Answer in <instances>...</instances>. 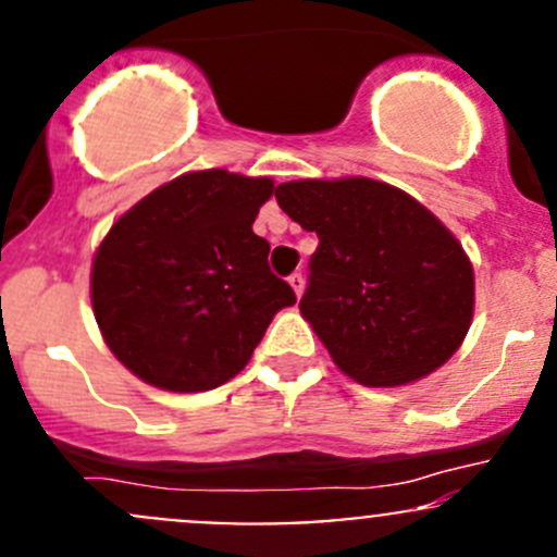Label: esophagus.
<instances>
[{
    "instance_id": "esophagus-1",
    "label": "esophagus",
    "mask_w": 557,
    "mask_h": 557,
    "mask_svg": "<svg viewBox=\"0 0 557 557\" xmlns=\"http://www.w3.org/2000/svg\"><path fill=\"white\" fill-rule=\"evenodd\" d=\"M288 283H290V288H294L296 296L305 294V274L294 272V274H290V277H288Z\"/></svg>"
}]
</instances>
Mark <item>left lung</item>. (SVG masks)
I'll return each mask as SVG.
<instances>
[{
	"label": "left lung",
	"instance_id": "obj_1",
	"mask_svg": "<svg viewBox=\"0 0 557 557\" xmlns=\"http://www.w3.org/2000/svg\"><path fill=\"white\" fill-rule=\"evenodd\" d=\"M274 196L318 234L299 310L347 377L407 385L458 350L474 314V269L434 212L369 177L294 180Z\"/></svg>",
	"mask_w": 557,
	"mask_h": 557
}]
</instances>
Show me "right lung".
Returning a JSON list of instances; mask_svg holds the SVG:
<instances>
[{
	"label": "right lung",
	"instance_id": "right-lung-1",
	"mask_svg": "<svg viewBox=\"0 0 557 557\" xmlns=\"http://www.w3.org/2000/svg\"><path fill=\"white\" fill-rule=\"evenodd\" d=\"M269 177L188 172L123 212L94 256L91 305L112 356L148 385L199 393L250 361L296 294L252 232Z\"/></svg>",
	"mask_w": 557,
	"mask_h": 557
}]
</instances>
